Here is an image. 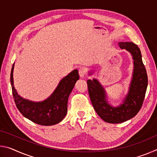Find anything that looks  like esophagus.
<instances>
[{"label":"esophagus","instance_id":"34e87169","mask_svg":"<svg viewBox=\"0 0 157 157\" xmlns=\"http://www.w3.org/2000/svg\"><path fill=\"white\" fill-rule=\"evenodd\" d=\"M85 74H86V69L84 68H80L79 69V75L81 78H83L84 77Z\"/></svg>","mask_w":157,"mask_h":157}]
</instances>
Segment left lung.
<instances>
[{"instance_id": "8db88e82", "label": "left lung", "mask_w": 157, "mask_h": 157, "mask_svg": "<svg viewBox=\"0 0 157 157\" xmlns=\"http://www.w3.org/2000/svg\"><path fill=\"white\" fill-rule=\"evenodd\" d=\"M121 49L132 55L133 74L129 91L118 107H113L107 99L104 87L97 79H88L87 85L90 98L95 111L103 121L109 123H121L134 117L142 107L147 86V75L142 61L139 48L132 42H119ZM92 71L89 73L91 75Z\"/></svg>"}]
</instances>
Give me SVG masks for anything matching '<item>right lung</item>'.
Segmentation results:
<instances>
[{"instance_id":"right-lung-1","label":"right lung","mask_w":157,"mask_h":157,"mask_svg":"<svg viewBox=\"0 0 157 157\" xmlns=\"http://www.w3.org/2000/svg\"><path fill=\"white\" fill-rule=\"evenodd\" d=\"M14 63L12 66L10 82L16 106L22 115L33 123L50 126L60 123L67 113L68 99L79 79L78 71L75 69L61 79L52 94L41 102L25 99L18 94L14 85Z\"/></svg>"}]
</instances>
